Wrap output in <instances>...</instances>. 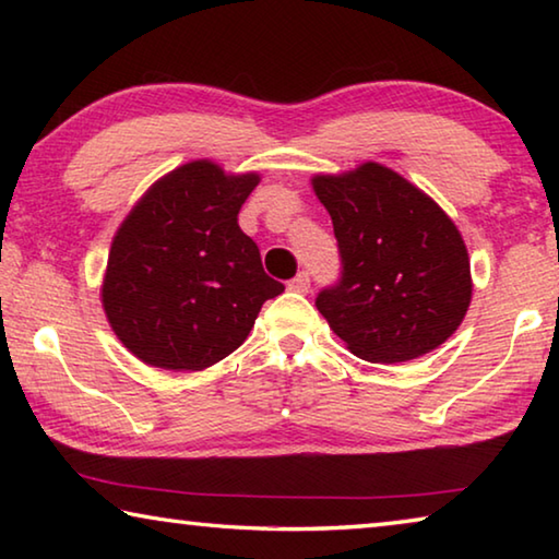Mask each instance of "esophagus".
Returning <instances> with one entry per match:
<instances>
[{"instance_id":"esophagus-1","label":"esophagus","mask_w":559,"mask_h":559,"mask_svg":"<svg viewBox=\"0 0 559 559\" xmlns=\"http://www.w3.org/2000/svg\"><path fill=\"white\" fill-rule=\"evenodd\" d=\"M288 290H293V293H308L310 290V276L306 271H300L296 278H290L288 281Z\"/></svg>"}]
</instances>
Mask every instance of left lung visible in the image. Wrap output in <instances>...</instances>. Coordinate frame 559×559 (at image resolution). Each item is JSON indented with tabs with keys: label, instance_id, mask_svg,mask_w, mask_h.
<instances>
[{
	"label": "left lung",
	"instance_id": "1",
	"mask_svg": "<svg viewBox=\"0 0 559 559\" xmlns=\"http://www.w3.org/2000/svg\"><path fill=\"white\" fill-rule=\"evenodd\" d=\"M310 185L343 259L340 283L316 306L349 353L394 365L447 343L473 296L468 251L451 216L380 163L316 175Z\"/></svg>",
	"mask_w": 559,
	"mask_h": 559
}]
</instances>
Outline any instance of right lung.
<instances>
[{
	"mask_svg": "<svg viewBox=\"0 0 559 559\" xmlns=\"http://www.w3.org/2000/svg\"><path fill=\"white\" fill-rule=\"evenodd\" d=\"M257 173L192 159L140 197L112 236L100 300L128 353L173 372H200L249 337L259 310L283 293L241 229Z\"/></svg>",
	"mask_w": 559,
	"mask_h": 559,
	"instance_id": "add662e5",
	"label": "right lung"
}]
</instances>
